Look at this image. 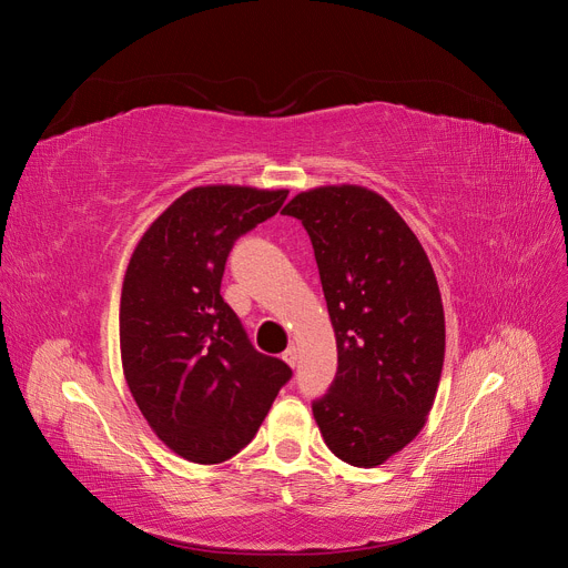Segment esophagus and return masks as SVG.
Listing matches in <instances>:
<instances>
[{
	"label": "esophagus",
	"instance_id": "obj_1",
	"mask_svg": "<svg viewBox=\"0 0 568 568\" xmlns=\"http://www.w3.org/2000/svg\"><path fill=\"white\" fill-rule=\"evenodd\" d=\"M282 359H284V363H286L288 367H296V363H298V351H296V346H288V348L284 351Z\"/></svg>",
	"mask_w": 568,
	"mask_h": 568
}]
</instances>
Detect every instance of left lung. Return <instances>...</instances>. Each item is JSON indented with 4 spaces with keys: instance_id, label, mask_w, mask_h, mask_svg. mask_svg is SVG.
<instances>
[{
    "instance_id": "left-lung-1",
    "label": "left lung",
    "mask_w": 568,
    "mask_h": 568,
    "mask_svg": "<svg viewBox=\"0 0 568 568\" xmlns=\"http://www.w3.org/2000/svg\"><path fill=\"white\" fill-rule=\"evenodd\" d=\"M311 234L338 369L313 403L338 459L372 469L422 432L445 357L432 263L393 205L367 186L326 184L284 205Z\"/></svg>"
}]
</instances>
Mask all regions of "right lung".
<instances>
[{
    "mask_svg": "<svg viewBox=\"0 0 568 568\" xmlns=\"http://www.w3.org/2000/svg\"><path fill=\"white\" fill-rule=\"evenodd\" d=\"M286 189L194 186L151 222L120 294V357L132 398L170 450L220 464L246 448L291 369L257 353L222 301L227 255L282 209Z\"/></svg>",
    "mask_w": 568,
    "mask_h": 568,
    "instance_id": "1",
    "label": "right lung"
}]
</instances>
